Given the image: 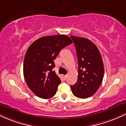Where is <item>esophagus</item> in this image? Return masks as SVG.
I'll list each match as a JSON object with an SVG mask.
<instances>
[{
	"label": "esophagus",
	"mask_w": 126,
	"mask_h": 126,
	"mask_svg": "<svg viewBox=\"0 0 126 126\" xmlns=\"http://www.w3.org/2000/svg\"><path fill=\"white\" fill-rule=\"evenodd\" d=\"M67 75H65V76H63V78H64V80H66V78H67Z\"/></svg>",
	"instance_id": "1"
}]
</instances>
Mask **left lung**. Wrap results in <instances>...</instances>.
<instances>
[{"mask_svg":"<svg viewBox=\"0 0 126 126\" xmlns=\"http://www.w3.org/2000/svg\"><path fill=\"white\" fill-rule=\"evenodd\" d=\"M70 37L76 47L79 66L77 82L70 88L76 97L89 98L99 89L103 79L104 69L101 53L91 40Z\"/></svg>","mask_w":126,"mask_h":126,"instance_id":"1","label":"left lung"}]
</instances>
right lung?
<instances>
[{"label":"right lung","instance_id":"1","mask_svg":"<svg viewBox=\"0 0 126 126\" xmlns=\"http://www.w3.org/2000/svg\"><path fill=\"white\" fill-rule=\"evenodd\" d=\"M72 43L65 35L46 36L28 47L24 62V76L29 88L37 96L49 99L56 94L61 80L53 71L54 60L62 49Z\"/></svg>","mask_w":126,"mask_h":126}]
</instances>
